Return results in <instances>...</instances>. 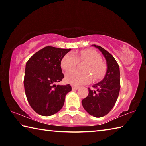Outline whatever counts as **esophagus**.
<instances>
[{
    "label": "esophagus",
    "instance_id": "1",
    "mask_svg": "<svg viewBox=\"0 0 146 146\" xmlns=\"http://www.w3.org/2000/svg\"><path fill=\"white\" fill-rule=\"evenodd\" d=\"M78 89H79L78 86H72V90H78Z\"/></svg>",
    "mask_w": 146,
    "mask_h": 146
}]
</instances>
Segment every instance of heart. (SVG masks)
<instances>
[{
    "instance_id": "obj_1",
    "label": "heart",
    "mask_w": 146,
    "mask_h": 146,
    "mask_svg": "<svg viewBox=\"0 0 146 146\" xmlns=\"http://www.w3.org/2000/svg\"><path fill=\"white\" fill-rule=\"evenodd\" d=\"M100 55L92 49H84L80 52L68 53L64 56L61 62L63 70L68 71L77 65L79 61H87L88 63L84 68L86 72L77 70H70L66 73V82L74 86H80L90 83L93 79L102 78L105 75L106 66L101 62Z\"/></svg>"
}]
</instances>
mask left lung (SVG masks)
<instances>
[{
    "label": "left lung",
    "instance_id": "obj_1",
    "mask_svg": "<svg viewBox=\"0 0 146 146\" xmlns=\"http://www.w3.org/2000/svg\"><path fill=\"white\" fill-rule=\"evenodd\" d=\"M92 46L104 56L107 70L102 80L93 86L97 90L88 88V97L82 100V104L89 114L100 118L107 115L117 102L120 88V68L115 58L106 49L95 44Z\"/></svg>",
    "mask_w": 146,
    "mask_h": 146
}]
</instances>
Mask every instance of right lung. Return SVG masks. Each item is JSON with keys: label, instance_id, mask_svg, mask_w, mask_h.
Here are the masks:
<instances>
[{"label": "right lung", "instance_id": "right-lung-1", "mask_svg": "<svg viewBox=\"0 0 146 146\" xmlns=\"http://www.w3.org/2000/svg\"><path fill=\"white\" fill-rule=\"evenodd\" d=\"M71 49L47 46L35 53L26 64L24 86L32 109L42 116L53 115L63 107L71 86L56 85L64 78L61 61Z\"/></svg>", "mask_w": 146, "mask_h": 146}]
</instances>
